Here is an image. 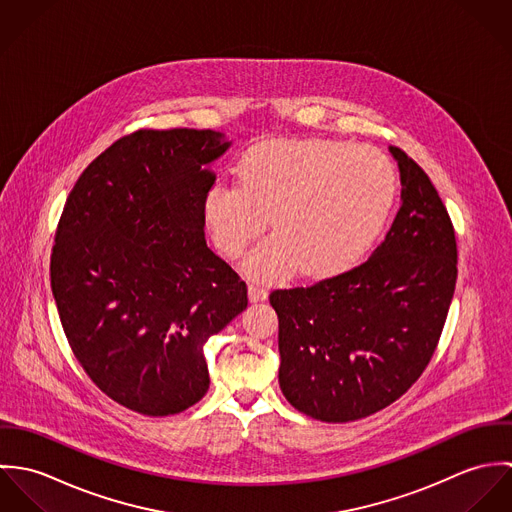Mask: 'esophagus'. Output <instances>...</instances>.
I'll list each match as a JSON object with an SVG mask.
<instances>
[{
  "mask_svg": "<svg viewBox=\"0 0 512 512\" xmlns=\"http://www.w3.org/2000/svg\"><path fill=\"white\" fill-rule=\"evenodd\" d=\"M248 297L252 303H258V301H264L268 297V290L260 284H250L248 286Z\"/></svg>",
  "mask_w": 512,
  "mask_h": 512,
  "instance_id": "34e87169",
  "label": "esophagus"
}]
</instances>
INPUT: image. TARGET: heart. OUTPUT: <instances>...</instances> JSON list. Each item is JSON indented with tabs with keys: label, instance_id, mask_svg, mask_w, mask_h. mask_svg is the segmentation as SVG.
<instances>
[{
	"label": "heart",
	"instance_id": "1",
	"mask_svg": "<svg viewBox=\"0 0 512 512\" xmlns=\"http://www.w3.org/2000/svg\"><path fill=\"white\" fill-rule=\"evenodd\" d=\"M398 197L394 163L376 147L339 140L264 142L238 161V183H215L203 201L207 228L226 258L276 232L244 262L254 278L331 276L359 262Z\"/></svg>",
	"mask_w": 512,
	"mask_h": 512
}]
</instances>
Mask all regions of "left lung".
<instances>
[{
	"instance_id": "left-lung-1",
	"label": "left lung",
	"mask_w": 512,
	"mask_h": 512,
	"mask_svg": "<svg viewBox=\"0 0 512 512\" xmlns=\"http://www.w3.org/2000/svg\"><path fill=\"white\" fill-rule=\"evenodd\" d=\"M402 205L372 256L307 288L274 290L280 388L301 414L355 422L398 400L438 347L457 280L455 230L400 147Z\"/></svg>"
}]
</instances>
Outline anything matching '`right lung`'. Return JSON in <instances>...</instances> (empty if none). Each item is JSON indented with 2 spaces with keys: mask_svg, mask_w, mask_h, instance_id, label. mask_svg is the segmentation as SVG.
<instances>
[{
  "mask_svg": "<svg viewBox=\"0 0 512 512\" xmlns=\"http://www.w3.org/2000/svg\"><path fill=\"white\" fill-rule=\"evenodd\" d=\"M230 146L213 130H138L102 151L65 203L51 290L76 361L144 416L197 404L209 337L248 305L246 284L205 240L207 169Z\"/></svg>",
  "mask_w": 512,
  "mask_h": 512,
  "instance_id": "obj_1",
  "label": "right lung"
}]
</instances>
